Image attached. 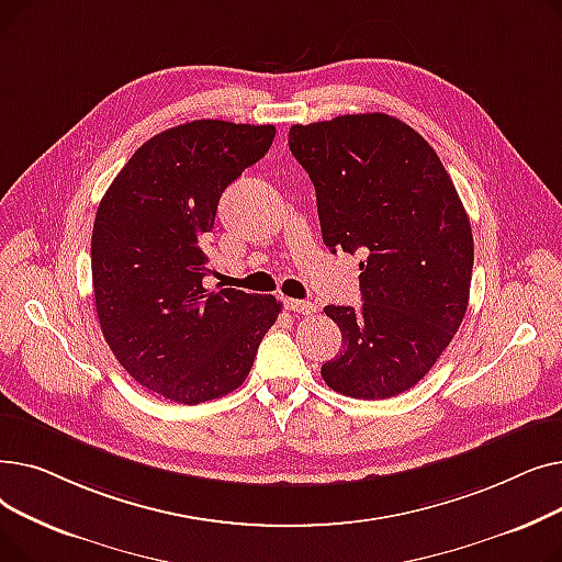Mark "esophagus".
<instances>
[{"instance_id":"1","label":"esophagus","mask_w":562,"mask_h":562,"mask_svg":"<svg viewBox=\"0 0 562 562\" xmlns=\"http://www.w3.org/2000/svg\"><path fill=\"white\" fill-rule=\"evenodd\" d=\"M284 307L293 314H314L316 312V305L310 303V301H293V299H286L284 301Z\"/></svg>"}]
</instances>
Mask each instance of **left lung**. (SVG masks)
<instances>
[{"mask_svg": "<svg viewBox=\"0 0 562 562\" xmlns=\"http://www.w3.org/2000/svg\"><path fill=\"white\" fill-rule=\"evenodd\" d=\"M289 150L316 189L323 244L364 257L362 307H323L341 350L321 375L350 398L403 394L467 312L474 236L462 200L428 140L387 113L293 125Z\"/></svg>", "mask_w": 562, "mask_h": 562, "instance_id": "8db88e82", "label": "left lung"}]
</instances>
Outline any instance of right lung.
I'll return each instance as SVG.
<instances>
[{
    "label": "right lung",
    "instance_id": "1",
    "mask_svg": "<svg viewBox=\"0 0 562 562\" xmlns=\"http://www.w3.org/2000/svg\"><path fill=\"white\" fill-rule=\"evenodd\" d=\"M273 125L193 121L145 140L100 200L91 269L102 335L147 392L195 405L248 378L282 303L206 291L223 191L273 143Z\"/></svg>",
    "mask_w": 562,
    "mask_h": 562
}]
</instances>
